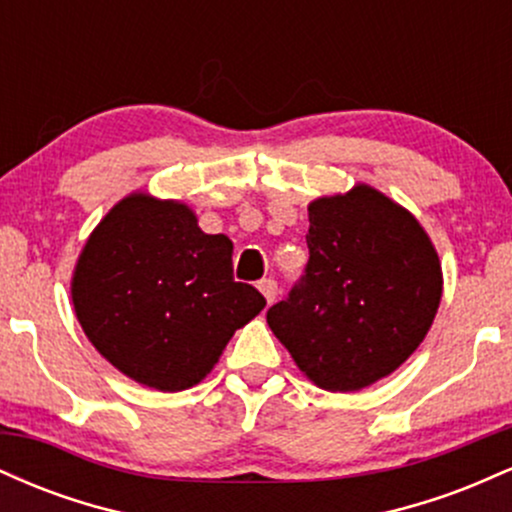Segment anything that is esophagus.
Masks as SVG:
<instances>
[{"label": "esophagus", "instance_id": "obj_1", "mask_svg": "<svg viewBox=\"0 0 512 512\" xmlns=\"http://www.w3.org/2000/svg\"><path fill=\"white\" fill-rule=\"evenodd\" d=\"M257 289L262 291V296L267 298V303H274L276 293H279V286H276V281L272 279V276H267V279L257 281Z\"/></svg>", "mask_w": 512, "mask_h": 512}]
</instances>
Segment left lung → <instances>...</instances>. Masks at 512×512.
Segmentation results:
<instances>
[{
	"mask_svg": "<svg viewBox=\"0 0 512 512\" xmlns=\"http://www.w3.org/2000/svg\"><path fill=\"white\" fill-rule=\"evenodd\" d=\"M310 260L267 322L322 390L356 392L402 366L436 317L443 276L419 221L368 185L308 207Z\"/></svg>",
	"mask_w": 512,
	"mask_h": 512,
	"instance_id": "left-lung-1",
	"label": "left lung"
}]
</instances>
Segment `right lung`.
Returning <instances> with one entry per match:
<instances>
[{"mask_svg": "<svg viewBox=\"0 0 512 512\" xmlns=\"http://www.w3.org/2000/svg\"><path fill=\"white\" fill-rule=\"evenodd\" d=\"M86 337L117 370L161 392L197 385L233 332L267 305L233 279V243L180 202L122 199L88 238L72 281Z\"/></svg>", "mask_w": 512, "mask_h": 512, "instance_id": "1", "label": "right lung"}]
</instances>
